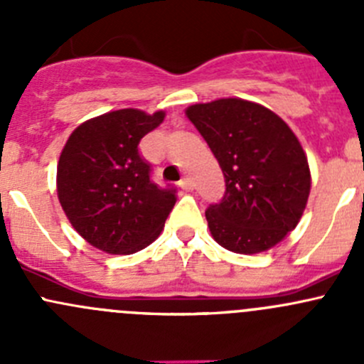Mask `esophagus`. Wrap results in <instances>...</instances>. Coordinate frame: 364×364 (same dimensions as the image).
I'll return each mask as SVG.
<instances>
[{
	"instance_id": "esophagus-1",
	"label": "esophagus",
	"mask_w": 364,
	"mask_h": 364,
	"mask_svg": "<svg viewBox=\"0 0 364 364\" xmlns=\"http://www.w3.org/2000/svg\"><path fill=\"white\" fill-rule=\"evenodd\" d=\"M179 186H181L185 192H192V190L196 188V185H193V181L190 178H183L181 181H179Z\"/></svg>"
}]
</instances>
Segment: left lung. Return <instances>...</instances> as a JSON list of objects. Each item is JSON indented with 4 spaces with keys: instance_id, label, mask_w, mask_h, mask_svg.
I'll use <instances>...</instances> for the list:
<instances>
[{
    "instance_id": "obj_1",
    "label": "left lung",
    "mask_w": 364,
    "mask_h": 364,
    "mask_svg": "<svg viewBox=\"0 0 364 364\" xmlns=\"http://www.w3.org/2000/svg\"><path fill=\"white\" fill-rule=\"evenodd\" d=\"M186 116L222 167L225 193L205 209L211 236L236 253H259L297 225L310 168L294 132L269 109L241 98L196 104Z\"/></svg>"
}]
</instances>
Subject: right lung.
Segmentation results:
<instances>
[{
    "mask_svg": "<svg viewBox=\"0 0 364 364\" xmlns=\"http://www.w3.org/2000/svg\"><path fill=\"white\" fill-rule=\"evenodd\" d=\"M164 116L121 109L86 121L68 137L58 164V197L73 229L95 248L128 255L164 229L176 188L156 185L139 151Z\"/></svg>",
    "mask_w": 364,
    "mask_h": 364,
    "instance_id": "1",
    "label": "right lung"
}]
</instances>
